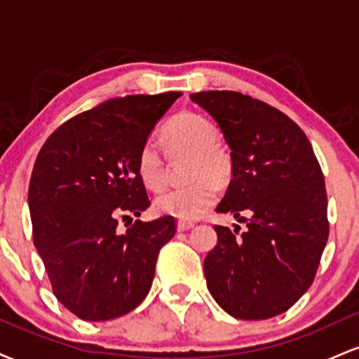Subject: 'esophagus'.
I'll return each instance as SVG.
<instances>
[{
  "instance_id": "obj_1",
  "label": "esophagus",
  "mask_w": 359,
  "mask_h": 359,
  "mask_svg": "<svg viewBox=\"0 0 359 359\" xmlns=\"http://www.w3.org/2000/svg\"><path fill=\"white\" fill-rule=\"evenodd\" d=\"M194 228V222H189V221H179L177 222V229L179 231H189V229Z\"/></svg>"
}]
</instances>
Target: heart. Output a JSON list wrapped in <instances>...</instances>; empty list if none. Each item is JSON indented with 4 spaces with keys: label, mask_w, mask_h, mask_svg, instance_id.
Segmentation results:
<instances>
[{
    "label": "heart",
    "mask_w": 359,
    "mask_h": 359,
    "mask_svg": "<svg viewBox=\"0 0 359 359\" xmlns=\"http://www.w3.org/2000/svg\"><path fill=\"white\" fill-rule=\"evenodd\" d=\"M162 140L170 154L192 156L187 170V179L192 182L156 197L155 211L180 221L197 219L216 203V184L222 185L231 175V158L216 145V126L196 113H180L172 118L163 126ZM137 168L147 189L158 192L165 187V162L150 140L140 147Z\"/></svg>",
    "instance_id": "1"
}]
</instances>
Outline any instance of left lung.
Instances as JSON below:
<instances>
[{"label": "left lung", "instance_id": "1", "mask_svg": "<svg viewBox=\"0 0 359 359\" xmlns=\"http://www.w3.org/2000/svg\"><path fill=\"white\" fill-rule=\"evenodd\" d=\"M191 100L208 111L231 148V174L214 226L217 245L204 259L208 288L236 319L285 312L307 292L329 236L324 175L306 133L287 114L234 90H204Z\"/></svg>", "mask_w": 359, "mask_h": 359}]
</instances>
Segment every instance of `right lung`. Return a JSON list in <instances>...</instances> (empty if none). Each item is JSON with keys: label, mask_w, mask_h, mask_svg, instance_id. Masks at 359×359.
<instances>
[{"label": "right lung", "mask_w": 359, "mask_h": 359, "mask_svg": "<svg viewBox=\"0 0 359 359\" xmlns=\"http://www.w3.org/2000/svg\"><path fill=\"white\" fill-rule=\"evenodd\" d=\"M180 93L104 101L60 125L43 143L28 187L34 243L55 297L82 320H109L150 292L160 248L175 234L163 216L121 233L119 219L150 205L140 147Z\"/></svg>", "instance_id": "right-lung-1"}]
</instances>
